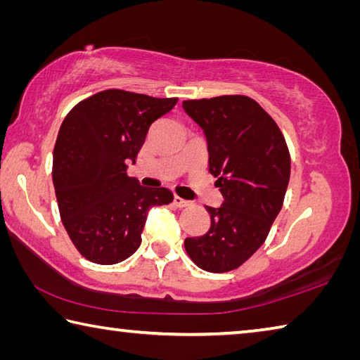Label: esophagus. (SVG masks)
I'll return each mask as SVG.
<instances>
[{
  "mask_svg": "<svg viewBox=\"0 0 360 360\" xmlns=\"http://www.w3.org/2000/svg\"><path fill=\"white\" fill-rule=\"evenodd\" d=\"M174 205L178 207H187V206H191V201L181 198V197H174Z\"/></svg>",
  "mask_w": 360,
  "mask_h": 360,
  "instance_id": "34e87169",
  "label": "esophagus"
}]
</instances>
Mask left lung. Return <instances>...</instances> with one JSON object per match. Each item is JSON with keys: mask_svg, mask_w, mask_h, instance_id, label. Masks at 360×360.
Returning a JSON list of instances; mask_svg holds the SVG:
<instances>
[{"mask_svg": "<svg viewBox=\"0 0 360 360\" xmlns=\"http://www.w3.org/2000/svg\"><path fill=\"white\" fill-rule=\"evenodd\" d=\"M184 112L202 129L209 173L224 195L206 206L211 226L184 240L188 257L207 272L239 267L263 245L290 182L291 159L276 121L247 96L184 101Z\"/></svg>", "mask_w": 360, "mask_h": 360, "instance_id": "obj_1", "label": "left lung"}]
</instances>
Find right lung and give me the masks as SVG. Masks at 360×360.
<instances>
[{"label": "right lung", "instance_id": "right-lung-1", "mask_svg": "<svg viewBox=\"0 0 360 360\" xmlns=\"http://www.w3.org/2000/svg\"><path fill=\"white\" fill-rule=\"evenodd\" d=\"M176 102L107 89L64 117L53 151L55 193L70 240L93 263L116 264L134 255L149 209L173 201L168 188L129 178L127 163Z\"/></svg>", "mask_w": 360, "mask_h": 360}]
</instances>
